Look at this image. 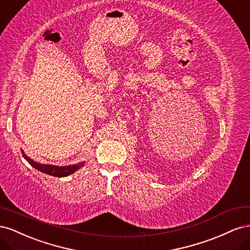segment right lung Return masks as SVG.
Wrapping results in <instances>:
<instances>
[{
    "label": "right lung",
    "mask_w": 250,
    "mask_h": 250,
    "mask_svg": "<svg viewBox=\"0 0 250 250\" xmlns=\"http://www.w3.org/2000/svg\"><path fill=\"white\" fill-rule=\"evenodd\" d=\"M22 155H23L24 158L28 162H29V165L31 167H33L34 168H37L38 170H40V172H42V173H45L47 175L54 176V177H66V176H69L71 174H73L75 170L83 167V165H84L83 162H80V163H76V165L67 166V167H56V166H51V165H41V163L33 161L27 155H25L24 151H22Z\"/></svg>",
    "instance_id": "add662e5"
}]
</instances>
